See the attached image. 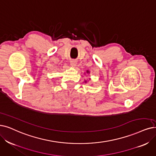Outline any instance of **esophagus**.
Masks as SVG:
<instances>
[{
  "mask_svg": "<svg viewBox=\"0 0 156 156\" xmlns=\"http://www.w3.org/2000/svg\"><path fill=\"white\" fill-rule=\"evenodd\" d=\"M76 64H77V61L76 60H72L70 61V65L72 66H76Z\"/></svg>",
  "mask_w": 156,
  "mask_h": 156,
  "instance_id": "esophagus-1",
  "label": "esophagus"
}]
</instances>
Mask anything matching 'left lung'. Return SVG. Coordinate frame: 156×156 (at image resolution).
Returning a JSON list of instances; mask_svg holds the SVG:
<instances>
[{
    "instance_id": "8db88e82",
    "label": "left lung",
    "mask_w": 156,
    "mask_h": 156,
    "mask_svg": "<svg viewBox=\"0 0 156 156\" xmlns=\"http://www.w3.org/2000/svg\"><path fill=\"white\" fill-rule=\"evenodd\" d=\"M87 73H89V71H88V70H87ZM85 82H86V81H85Z\"/></svg>"
}]
</instances>
